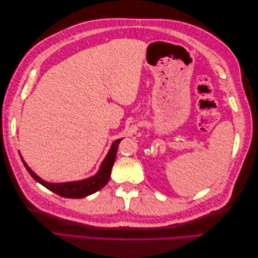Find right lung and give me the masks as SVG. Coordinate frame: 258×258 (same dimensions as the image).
I'll return each mask as SVG.
<instances>
[{
    "label": "right lung",
    "mask_w": 258,
    "mask_h": 258,
    "mask_svg": "<svg viewBox=\"0 0 258 258\" xmlns=\"http://www.w3.org/2000/svg\"><path fill=\"white\" fill-rule=\"evenodd\" d=\"M122 139H118L116 141L113 142L111 145L110 151H108L107 155L105 156V158L103 159L102 163L98 170V172L92 175L88 178L82 179V181H75V182H66V183H49L44 181L43 178H41L38 175H36L32 170L30 169V167L27 165L21 157V160L25 165L26 169L28 170V172L30 175L32 176L36 182L42 184L46 188L51 190L52 192L59 195L61 197H66V198H73V199H80L87 197L89 195L96 192L100 190L101 188L106 185L111 176V171L114 165V161L116 158V154L117 150H118V145L120 143Z\"/></svg>",
    "instance_id": "obj_1"
}]
</instances>
